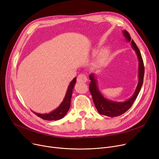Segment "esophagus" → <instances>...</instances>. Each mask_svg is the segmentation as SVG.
Here are the masks:
<instances>
[{
    "label": "esophagus",
    "instance_id": "34e87169",
    "mask_svg": "<svg viewBox=\"0 0 159 159\" xmlns=\"http://www.w3.org/2000/svg\"><path fill=\"white\" fill-rule=\"evenodd\" d=\"M88 81V78L84 74H80L77 77V82H86Z\"/></svg>",
    "mask_w": 159,
    "mask_h": 159
}]
</instances>
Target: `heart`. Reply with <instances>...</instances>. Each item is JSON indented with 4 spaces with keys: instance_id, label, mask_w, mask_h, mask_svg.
<instances>
[{
    "instance_id": "1",
    "label": "heart",
    "mask_w": 159,
    "mask_h": 159,
    "mask_svg": "<svg viewBox=\"0 0 159 159\" xmlns=\"http://www.w3.org/2000/svg\"><path fill=\"white\" fill-rule=\"evenodd\" d=\"M110 52L109 49L104 48L100 52L97 57V62L99 64H103L106 62L110 57Z\"/></svg>"
}]
</instances>
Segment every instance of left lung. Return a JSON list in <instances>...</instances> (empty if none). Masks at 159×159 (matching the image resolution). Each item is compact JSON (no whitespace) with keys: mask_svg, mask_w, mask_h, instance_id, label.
I'll list each match as a JSON object with an SVG mask.
<instances>
[{"mask_svg":"<svg viewBox=\"0 0 159 159\" xmlns=\"http://www.w3.org/2000/svg\"><path fill=\"white\" fill-rule=\"evenodd\" d=\"M122 33L124 37L128 43H129V42L131 43V48L135 52L139 61V82L133 95L129 99H128L127 101L124 102H115L113 101H111V100L107 99L102 95L101 92L98 89L97 85V80L95 79L96 77L95 74H90L89 77L91 80L89 84V91L91 96H92L95 107L97 108L98 112L100 114L110 116V117L118 116L124 113L129 109L133 105V102L135 101V99L137 98L140 92V90L142 86H143L144 80V66L139 49L135 43V42L133 40V39L131 40V37L127 31H123Z\"/></svg>","mask_w":159,"mask_h":159,"instance_id":"obj_1","label":"left lung"}]
</instances>
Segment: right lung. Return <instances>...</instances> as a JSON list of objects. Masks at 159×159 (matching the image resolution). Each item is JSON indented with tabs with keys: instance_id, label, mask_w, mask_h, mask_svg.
Listing matches in <instances>:
<instances>
[{
	"instance_id": "right-lung-1",
	"label": "right lung",
	"mask_w": 159,
	"mask_h": 159,
	"mask_svg": "<svg viewBox=\"0 0 159 159\" xmlns=\"http://www.w3.org/2000/svg\"><path fill=\"white\" fill-rule=\"evenodd\" d=\"M77 78L75 77L70 82V84L67 89L66 95L64 98L63 101L61 102L60 106H58L57 109L52 111L49 113L41 114L33 112L36 115L39 116L40 118L46 120H57L62 119L64 116L68 113L70 105H71V98L72 97L73 90L76 82Z\"/></svg>"
}]
</instances>
